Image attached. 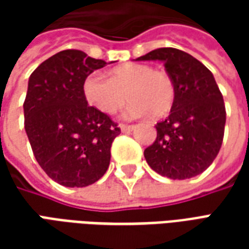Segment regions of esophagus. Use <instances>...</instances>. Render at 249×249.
I'll list each match as a JSON object with an SVG mask.
<instances>
[{
	"label": "esophagus",
	"instance_id": "34e87169",
	"mask_svg": "<svg viewBox=\"0 0 249 249\" xmlns=\"http://www.w3.org/2000/svg\"><path fill=\"white\" fill-rule=\"evenodd\" d=\"M135 126L133 125H128V124H121L120 125V129H121V132H130V130L133 129Z\"/></svg>",
	"mask_w": 249,
	"mask_h": 249
}]
</instances>
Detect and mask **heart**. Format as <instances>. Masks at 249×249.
Instances as JSON below:
<instances>
[{
  "label": "heart",
  "mask_w": 249,
  "mask_h": 249,
  "mask_svg": "<svg viewBox=\"0 0 249 249\" xmlns=\"http://www.w3.org/2000/svg\"><path fill=\"white\" fill-rule=\"evenodd\" d=\"M82 93L89 105L98 112L112 116L130 101L129 117L152 119L167 116L175 103L176 88L169 73L156 71L148 64L128 62L109 71L108 78L90 74L82 84Z\"/></svg>",
  "instance_id": "b5f03b06"
}]
</instances>
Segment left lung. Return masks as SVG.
Instances as JSON below:
<instances>
[{
    "mask_svg": "<svg viewBox=\"0 0 249 249\" xmlns=\"http://www.w3.org/2000/svg\"><path fill=\"white\" fill-rule=\"evenodd\" d=\"M164 62L176 88L171 114L156 124L155 142L144 151L148 165L161 176H197L217 156L225 126V105L213 74L185 52L159 48L137 61Z\"/></svg>",
    "mask_w": 249,
    "mask_h": 249,
    "instance_id": "obj_1",
    "label": "left lung"
}]
</instances>
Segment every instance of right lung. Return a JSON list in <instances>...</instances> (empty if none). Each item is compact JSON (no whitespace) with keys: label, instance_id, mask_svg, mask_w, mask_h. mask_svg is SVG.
I'll list each match as a JSON object with an SVG mask.
<instances>
[{"label":"right lung","instance_id":"add662e5","mask_svg":"<svg viewBox=\"0 0 249 249\" xmlns=\"http://www.w3.org/2000/svg\"><path fill=\"white\" fill-rule=\"evenodd\" d=\"M107 62L84 52H58L36 68L24 103L25 130L36 160L64 187L96 183L110 162L120 128L84 97L82 84Z\"/></svg>","mask_w":249,"mask_h":249}]
</instances>
